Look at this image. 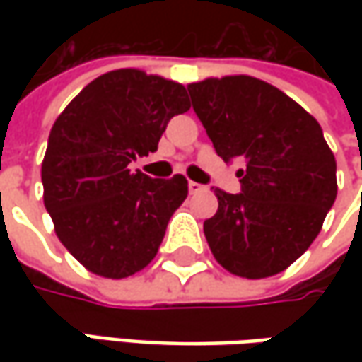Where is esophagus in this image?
Returning a JSON list of instances; mask_svg holds the SVG:
<instances>
[{
    "label": "esophagus",
    "instance_id": "esophagus-1",
    "mask_svg": "<svg viewBox=\"0 0 362 362\" xmlns=\"http://www.w3.org/2000/svg\"><path fill=\"white\" fill-rule=\"evenodd\" d=\"M189 193H197V191H202L203 185H199V183H195V181H189Z\"/></svg>",
    "mask_w": 362,
    "mask_h": 362
}]
</instances>
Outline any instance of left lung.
I'll list each match as a JSON object with an SVG mask.
<instances>
[{"label": "left lung", "mask_w": 362, "mask_h": 362, "mask_svg": "<svg viewBox=\"0 0 362 362\" xmlns=\"http://www.w3.org/2000/svg\"><path fill=\"white\" fill-rule=\"evenodd\" d=\"M187 90L217 155L245 163L240 193L216 189L219 207L203 223L211 254L250 280L286 270L337 199V160L320 124L257 78H207Z\"/></svg>", "instance_id": "obj_1"}]
</instances>
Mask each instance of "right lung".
<instances>
[{
  "label": "right lung",
  "mask_w": 362,
  "mask_h": 362,
  "mask_svg": "<svg viewBox=\"0 0 362 362\" xmlns=\"http://www.w3.org/2000/svg\"><path fill=\"white\" fill-rule=\"evenodd\" d=\"M189 108L183 84L124 68L92 80L54 122L44 205L58 240L92 274L119 280L157 256L187 179H151L129 165L155 153L167 122Z\"/></svg>",
  "instance_id": "right-lung-1"
}]
</instances>
